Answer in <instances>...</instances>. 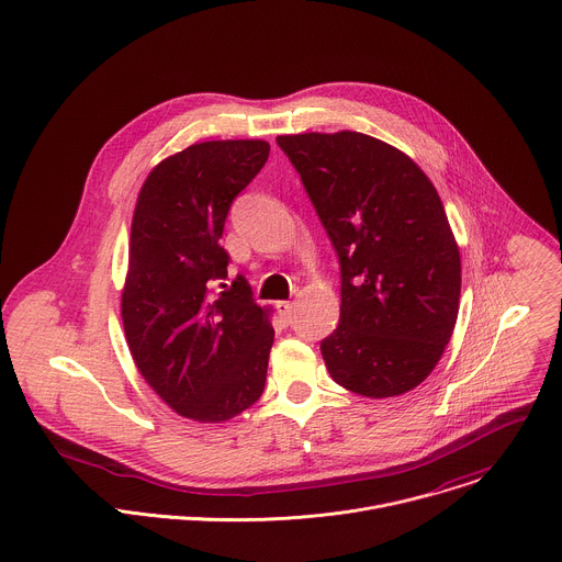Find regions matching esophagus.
I'll return each instance as SVG.
<instances>
[{"label":"esophagus","mask_w":562,"mask_h":562,"mask_svg":"<svg viewBox=\"0 0 562 562\" xmlns=\"http://www.w3.org/2000/svg\"><path fill=\"white\" fill-rule=\"evenodd\" d=\"M277 312H279L281 321H283L285 325L292 323V303H290V301H279V303H277Z\"/></svg>","instance_id":"1"}]
</instances>
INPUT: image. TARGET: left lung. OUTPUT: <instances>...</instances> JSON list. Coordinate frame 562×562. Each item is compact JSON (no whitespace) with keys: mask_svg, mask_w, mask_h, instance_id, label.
I'll list each match as a JSON object with an SVG mask.
<instances>
[{"mask_svg":"<svg viewBox=\"0 0 562 562\" xmlns=\"http://www.w3.org/2000/svg\"><path fill=\"white\" fill-rule=\"evenodd\" d=\"M277 143L340 261V323L321 342L329 375L375 400L415 389L452 336L461 292L459 246L432 182L367 134Z\"/></svg>","mask_w":562,"mask_h":562,"instance_id":"1","label":"left lung"}]
</instances>
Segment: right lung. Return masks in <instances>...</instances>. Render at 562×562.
I'll list each match as a JSON object with an SVG mask.
<instances>
[{
  "label": "right lung",
  "mask_w": 562,
  "mask_h": 562,
  "mask_svg": "<svg viewBox=\"0 0 562 562\" xmlns=\"http://www.w3.org/2000/svg\"><path fill=\"white\" fill-rule=\"evenodd\" d=\"M268 154L266 140L198 143L156 165L138 193L125 338L147 384L193 422H226L263 393L272 310L241 274L217 296L213 283L228 277L220 239L231 204Z\"/></svg>",
  "instance_id": "obj_1"
}]
</instances>
